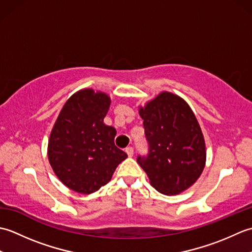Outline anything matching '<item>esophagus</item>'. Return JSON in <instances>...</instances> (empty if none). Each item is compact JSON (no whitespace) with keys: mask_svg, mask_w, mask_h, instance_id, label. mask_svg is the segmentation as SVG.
Listing matches in <instances>:
<instances>
[{"mask_svg":"<svg viewBox=\"0 0 252 252\" xmlns=\"http://www.w3.org/2000/svg\"><path fill=\"white\" fill-rule=\"evenodd\" d=\"M126 153L127 154V156L132 157L133 155H134V149H133V147H126Z\"/></svg>","mask_w":252,"mask_h":252,"instance_id":"obj_1","label":"esophagus"}]
</instances>
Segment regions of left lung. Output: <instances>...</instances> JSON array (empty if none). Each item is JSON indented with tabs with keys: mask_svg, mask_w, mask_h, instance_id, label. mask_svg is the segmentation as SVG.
Segmentation results:
<instances>
[{
	"mask_svg": "<svg viewBox=\"0 0 252 252\" xmlns=\"http://www.w3.org/2000/svg\"><path fill=\"white\" fill-rule=\"evenodd\" d=\"M148 144L147 155H138L154 189L178 195L199 178L206 163L201 129L189 106L179 96L163 92L140 108Z\"/></svg>",
	"mask_w": 252,
	"mask_h": 252,
	"instance_id": "obj_1",
	"label": "left lung"
}]
</instances>
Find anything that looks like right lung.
Listing matches in <instances>:
<instances>
[{
  "label": "right lung",
  "instance_id": "right-lung-1",
  "mask_svg": "<svg viewBox=\"0 0 252 252\" xmlns=\"http://www.w3.org/2000/svg\"><path fill=\"white\" fill-rule=\"evenodd\" d=\"M109 105L105 93L81 90L66 101L53 127L50 163L57 178L74 191L98 190L127 157L115 145V127L104 125Z\"/></svg>",
  "mask_w": 252,
  "mask_h": 252
}]
</instances>
